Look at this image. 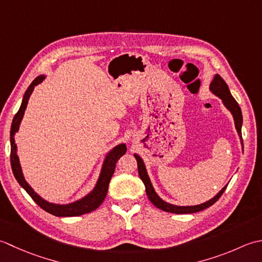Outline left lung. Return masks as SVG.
<instances>
[{"instance_id":"1","label":"left lung","mask_w":262,"mask_h":262,"mask_svg":"<svg viewBox=\"0 0 262 262\" xmlns=\"http://www.w3.org/2000/svg\"><path fill=\"white\" fill-rule=\"evenodd\" d=\"M209 89L213 95H216L217 97H220L222 99L224 106H225V107L229 112H231V114L233 115L234 123H235V129H236L237 135L239 137V141H241L242 150H243V139H242L243 117H242L241 107L238 106L237 101L233 98V96L228 89L227 83L224 81V79L220 76V74H215V77H213L212 81L209 86ZM135 157H136L137 163H138L139 176H140V179L142 180L143 184H145V186H146V193L148 195V199L151 201L152 205H155L157 208H159V209H162L164 211L172 212V213H192V212L201 211L215 204V202L221 198L222 194L224 193V191H225V189L227 188V185H225L215 196H213V198L204 202V204H201V205L176 206V205L168 204V202L164 201L161 196L156 193V191H155L154 186L151 184V181H150V179H149V175L147 173L146 165H145V163H143L142 158L137 154H135Z\"/></svg>"}]
</instances>
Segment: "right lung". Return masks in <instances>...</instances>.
Here are the masks:
<instances>
[{"mask_svg":"<svg viewBox=\"0 0 262 262\" xmlns=\"http://www.w3.org/2000/svg\"><path fill=\"white\" fill-rule=\"evenodd\" d=\"M44 79H45V76H39L30 83V86L26 90V93L24 95L23 103H21L18 113L13 117V121L11 124V131H10V143H11V156H10V158H11L12 172L15 180L18 181V183L23 186V188L27 191V193L33 198V200L41 208V209H44L45 211L50 212L52 215L57 216V217L80 216V215H83V213H88L90 211H94L95 209H97V208L101 205V202L104 201L106 194H107L110 181L114 174L116 162L119 161L121 156H123V155L126 152V146L125 143H120V145L115 146L110 152H107V155L105 156L103 165H101V169H100L97 182H96L94 189L90 191L87 195H84L83 198L67 205L53 204V202H49L45 199H42L39 194L36 193L34 189L31 188V186L28 184V182L25 180V176L23 173V169H21L20 161L17 154V145H15V141H14V136H15V132H18L21 121H23V117L25 114V111L27 108V104H28L30 95L33 94L34 88L37 86V84L40 83Z\"/></svg>","mask_w":262,"mask_h":262,"instance_id":"right-lung-1","label":"right lung"}]
</instances>
